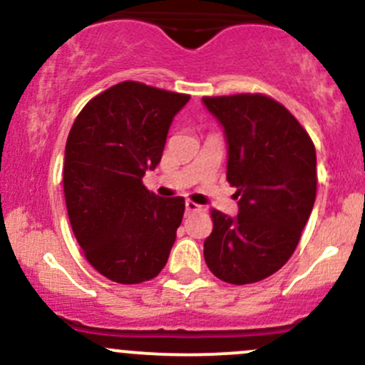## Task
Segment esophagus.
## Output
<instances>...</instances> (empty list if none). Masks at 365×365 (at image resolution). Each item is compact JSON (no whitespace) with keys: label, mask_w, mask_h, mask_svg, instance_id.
<instances>
[{"label":"esophagus","mask_w":365,"mask_h":365,"mask_svg":"<svg viewBox=\"0 0 365 365\" xmlns=\"http://www.w3.org/2000/svg\"><path fill=\"white\" fill-rule=\"evenodd\" d=\"M185 208H187V212H200V210H203V206L194 203V201H190V200H187Z\"/></svg>","instance_id":"34e87169"}]
</instances>
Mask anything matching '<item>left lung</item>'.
I'll use <instances>...</instances> for the list:
<instances>
[{"mask_svg":"<svg viewBox=\"0 0 365 365\" xmlns=\"http://www.w3.org/2000/svg\"><path fill=\"white\" fill-rule=\"evenodd\" d=\"M224 130L226 178L237 187L238 215L212 210L205 240L210 272L251 284L292 257L316 200V150L284 106L264 95L203 97Z\"/></svg>","mask_w":365,"mask_h":365,"instance_id":"left-lung-1","label":"left lung"}]
</instances>
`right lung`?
<instances>
[{"instance_id":"1","label":"right lung","mask_w":365,"mask_h":365,"mask_svg":"<svg viewBox=\"0 0 365 365\" xmlns=\"http://www.w3.org/2000/svg\"><path fill=\"white\" fill-rule=\"evenodd\" d=\"M189 98L125 81L91 98L70 128V226L91 267L114 282L150 281L168 263L185 200L150 192L143 176L160 162L173 118Z\"/></svg>"}]
</instances>
